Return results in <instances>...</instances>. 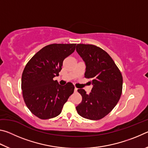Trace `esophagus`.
<instances>
[{
	"label": "esophagus",
	"instance_id": "1",
	"mask_svg": "<svg viewBox=\"0 0 148 148\" xmlns=\"http://www.w3.org/2000/svg\"><path fill=\"white\" fill-rule=\"evenodd\" d=\"M74 91L75 92H77V88H76V87H75V88H74Z\"/></svg>",
	"mask_w": 148,
	"mask_h": 148
}]
</instances>
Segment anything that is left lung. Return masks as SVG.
I'll list each match as a JSON object with an SVG mask.
<instances>
[{"label":"left lung","mask_w":148,"mask_h":148,"mask_svg":"<svg viewBox=\"0 0 148 148\" xmlns=\"http://www.w3.org/2000/svg\"><path fill=\"white\" fill-rule=\"evenodd\" d=\"M76 51L86 64L85 77L92 85L87 94L83 89L77 90L82 101L76 107L80 116L99 120L108 114L121 97L123 77L113 59L103 49L91 44H77Z\"/></svg>","instance_id":"8db88e82"}]
</instances>
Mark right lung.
<instances>
[{"label":"right lung","instance_id":"add662e5","mask_svg":"<svg viewBox=\"0 0 148 148\" xmlns=\"http://www.w3.org/2000/svg\"><path fill=\"white\" fill-rule=\"evenodd\" d=\"M76 44H53L45 46L32 57L21 77L24 101L32 114L42 119L53 118L73 93L71 82L59 85L53 78L61 71L64 59L74 51Z\"/></svg>","mask_w":148,"mask_h":148}]
</instances>
